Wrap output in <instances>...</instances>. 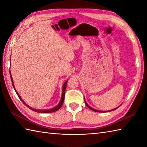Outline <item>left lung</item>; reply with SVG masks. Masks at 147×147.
<instances>
[{"mask_svg": "<svg viewBox=\"0 0 147 147\" xmlns=\"http://www.w3.org/2000/svg\"><path fill=\"white\" fill-rule=\"evenodd\" d=\"M84 100H85V105H87V106L88 108H89L90 109V110H92V111H96V112H100V113H105V112H108V111H113V110H116V109H117L119 107H120V106H118L117 108H114V109H113V110H109V111H99V110H95V109H94L93 108H92V107H90V106H89L87 103V102L85 101V98H84Z\"/></svg>", "mask_w": 147, "mask_h": 147, "instance_id": "obj_1", "label": "left lung"}]
</instances>
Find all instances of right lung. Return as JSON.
I'll return each instance as SVG.
<instances>
[{
  "mask_svg": "<svg viewBox=\"0 0 147 147\" xmlns=\"http://www.w3.org/2000/svg\"><path fill=\"white\" fill-rule=\"evenodd\" d=\"M10 60H11V59H10ZM9 73H10V77H11V82H12V84H13V88H14V90H15L16 94L18 95V97L20 98V99L22 100V101L23 102V103H24V104L26 106H27V107H28V108L30 109L31 110L34 111H36V112H37V113H52V112H55V111H57V110H59V109H60V108H61V106H62L63 102H64V100L65 92L66 85H67V80L64 83V85H63V86H62V92L61 99H60V102H59V104L55 106V107H54V108H51V109H49V110H39H39H37V109H35V108H32V107H30V106H28L27 104H26V103L24 101V100H23V99H22V97L20 96V95L18 94V93L17 92L16 88H14V83H13V80L12 76H11V71L9 72Z\"/></svg>",
  "mask_w": 147,
  "mask_h": 147,
  "instance_id": "add662e5",
  "label": "right lung"
}]
</instances>
